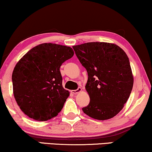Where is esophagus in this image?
Listing matches in <instances>:
<instances>
[{"mask_svg":"<svg viewBox=\"0 0 152 152\" xmlns=\"http://www.w3.org/2000/svg\"><path fill=\"white\" fill-rule=\"evenodd\" d=\"M82 91V88H80V87H79L77 89H76V90H72L71 91V93H73V94H77V93H79L80 92Z\"/></svg>","mask_w":152,"mask_h":152,"instance_id":"obj_1","label":"esophagus"}]
</instances>
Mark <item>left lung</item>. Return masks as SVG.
I'll return each mask as SVG.
<instances>
[{"label": "left lung", "mask_w": 152, "mask_h": 152, "mask_svg": "<svg viewBox=\"0 0 152 152\" xmlns=\"http://www.w3.org/2000/svg\"><path fill=\"white\" fill-rule=\"evenodd\" d=\"M72 48L88 76L85 88L90 102L82 111L98 120L113 118L123 109L134 85L125 52L106 42H88Z\"/></svg>", "instance_id": "left-lung-1"}]
</instances>
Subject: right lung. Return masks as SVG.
I'll list each match as a JSON object with an SVG mask.
<instances>
[{"mask_svg":"<svg viewBox=\"0 0 152 152\" xmlns=\"http://www.w3.org/2000/svg\"><path fill=\"white\" fill-rule=\"evenodd\" d=\"M73 55L70 47L45 43L17 62L12 77L14 96L29 118L46 121L61 111L70 93L62 86L59 68Z\"/></svg>","mask_w":152,"mask_h":152,"instance_id":"right-lung-1","label":"right lung"}]
</instances>
